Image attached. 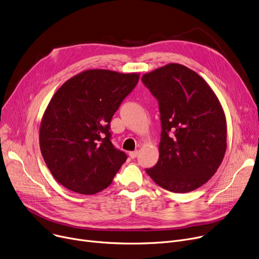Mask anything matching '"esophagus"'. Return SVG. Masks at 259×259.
I'll list each match as a JSON object with an SVG mask.
<instances>
[{
  "instance_id": "obj_1",
  "label": "esophagus",
  "mask_w": 259,
  "mask_h": 259,
  "mask_svg": "<svg viewBox=\"0 0 259 259\" xmlns=\"http://www.w3.org/2000/svg\"><path fill=\"white\" fill-rule=\"evenodd\" d=\"M129 155H130L131 158H135V157H137V156L139 155V152H138V151H132V152L129 153Z\"/></svg>"
}]
</instances>
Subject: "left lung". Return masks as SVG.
I'll return each mask as SVG.
<instances>
[{"label":"left lung","instance_id":"left-lung-1","mask_svg":"<svg viewBox=\"0 0 259 259\" xmlns=\"http://www.w3.org/2000/svg\"><path fill=\"white\" fill-rule=\"evenodd\" d=\"M142 80L158 102L161 125L159 158L146 172L168 191H193L212 178L225 156L222 105L202 77L180 64L160 67Z\"/></svg>","mask_w":259,"mask_h":259}]
</instances>
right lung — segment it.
I'll return each instance as SVG.
<instances>
[{
    "mask_svg": "<svg viewBox=\"0 0 259 259\" xmlns=\"http://www.w3.org/2000/svg\"><path fill=\"white\" fill-rule=\"evenodd\" d=\"M140 75L91 69L54 93L39 129L40 152L53 178L73 192L106 189L127 159L111 143L110 121Z\"/></svg>",
    "mask_w": 259,
    "mask_h": 259,
    "instance_id": "right-lung-1",
    "label": "right lung"
}]
</instances>
